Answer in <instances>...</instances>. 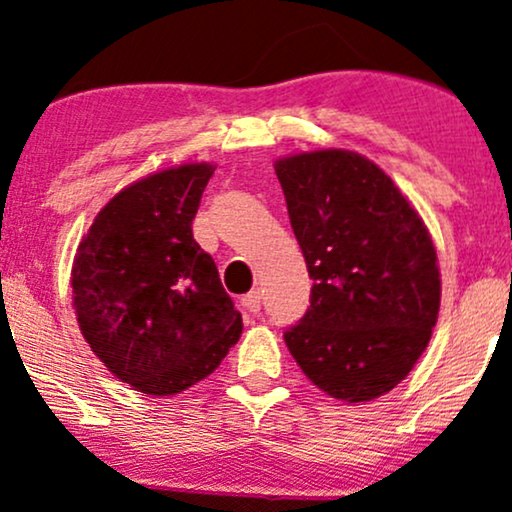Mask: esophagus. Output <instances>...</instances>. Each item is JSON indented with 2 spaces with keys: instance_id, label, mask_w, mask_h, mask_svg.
Returning a JSON list of instances; mask_svg holds the SVG:
<instances>
[{
  "instance_id": "34e87169",
  "label": "esophagus",
  "mask_w": 512,
  "mask_h": 512,
  "mask_svg": "<svg viewBox=\"0 0 512 512\" xmlns=\"http://www.w3.org/2000/svg\"><path fill=\"white\" fill-rule=\"evenodd\" d=\"M241 306H243L245 311H250V313H260V309H262V295L257 290L248 292V295L241 297Z\"/></svg>"
}]
</instances>
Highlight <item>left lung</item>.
<instances>
[{
  "instance_id": "left-lung-1",
  "label": "left lung",
  "mask_w": 512,
  "mask_h": 512,
  "mask_svg": "<svg viewBox=\"0 0 512 512\" xmlns=\"http://www.w3.org/2000/svg\"><path fill=\"white\" fill-rule=\"evenodd\" d=\"M274 168L313 278L285 344L323 393L379 398L412 372L438 323L433 238L391 177L356 152L290 154Z\"/></svg>"
}]
</instances>
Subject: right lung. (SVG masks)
<instances>
[{
	"label": "right lung",
	"instance_id": "obj_1",
	"mask_svg": "<svg viewBox=\"0 0 512 512\" xmlns=\"http://www.w3.org/2000/svg\"><path fill=\"white\" fill-rule=\"evenodd\" d=\"M215 166L133 182L95 215L72 264L79 330L114 377L147 395L206 379L243 332L192 220Z\"/></svg>",
	"mask_w": 512,
	"mask_h": 512
}]
</instances>
